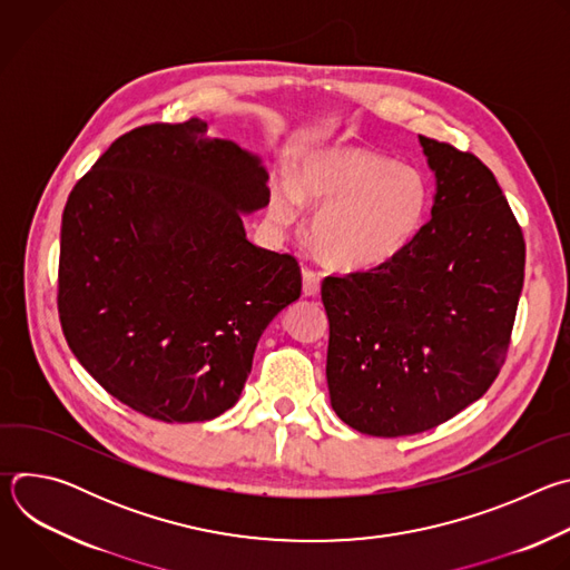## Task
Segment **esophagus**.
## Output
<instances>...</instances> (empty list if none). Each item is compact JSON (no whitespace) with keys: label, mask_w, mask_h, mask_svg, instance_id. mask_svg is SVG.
Listing matches in <instances>:
<instances>
[{"label":"esophagus","mask_w":570,"mask_h":570,"mask_svg":"<svg viewBox=\"0 0 570 570\" xmlns=\"http://www.w3.org/2000/svg\"><path fill=\"white\" fill-rule=\"evenodd\" d=\"M302 291L308 297H315L320 293V275L313 271H304L302 273Z\"/></svg>","instance_id":"34e87169"}]
</instances>
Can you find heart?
<instances>
[{"mask_svg": "<svg viewBox=\"0 0 570 570\" xmlns=\"http://www.w3.org/2000/svg\"><path fill=\"white\" fill-rule=\"evenodd\" d=\"M302 203L320 207L313 218L317 253L345 271L392 262L422 229L431 187L420 169L358 146H334L304 157L297 183L271 189V218L286 227Z\"/></svg>", "mask_w": 570, "mask_h": 570, "instance_id": "obj_1", "label": "heart"}]
</instances>
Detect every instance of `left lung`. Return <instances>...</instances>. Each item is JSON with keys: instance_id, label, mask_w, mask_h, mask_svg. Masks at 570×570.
Instances as JSON below:
<instances>
[{"instance_id": "left-lung-1", "label": "left lung", "mask_w": 570, "mask_h": 570, "mask_svg": "<svg viewBox=\"0 0 570 570\" xmlns=\"http://www.w3.org/2000/svg\"><path fill=\"white\" fill-rule=\"evenodd\" d=\"M420 144L431 220L392 262L322 282L332 409L374 438L435 429L490 390L523 288V232L494 174L451 144Z\"/></svg>"}]
</instances>
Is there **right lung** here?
<instances>
[{"label": "right lung", "instance_id": "obj_1", "mask_svg": "<svg viewBox=\"0 0 570 570\" xmlns=\"http://www.w3.org/2000/svg\"><path fill=\"white\" fill-rule=\"evenodd\" d=\"M268 200L262 159L203 119L112 141L67 198L58 264L62 334L101 387L169 424L232 409L302 293L297 262L243 227Z\"/></svg>", "mask_w": 570, "mask_h": 570}]
</instances>
